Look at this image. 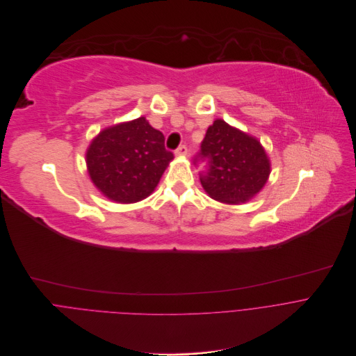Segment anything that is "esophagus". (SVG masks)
<instances>
[{
	"instance_id": "esophagus-1",
	"label": "esophagus",
	"mask_w": 356,
	"mask_h": 356,
	"mask_svg": "<svg viewBox=\"0 0 356 356\" xmlns=\"http://www.w3.org/2000/svg\"><path fill=\"white\" fill-rule=\"evenodd\" d=\"M186 154H188V147H186L185 145L179 146V147L175 150V156H178V157H185Z\"/></svg>"
}]
</instances>
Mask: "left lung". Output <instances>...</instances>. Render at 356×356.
<instances>
[{
	"instance_id": "obj_1",
	"label": "left lung",
	"mask_w": 356,
	"mask_h": 356,
	"mask_svg": "<svg viewBox=\"0 0 356 356\" xmlns=\"http://www.w3.org/2000/svg\"><path fill=\"white\" fill-rule=\"evenodd\" d=\"M193 161L206 163L200 184L209 196L230 204L254 197L270 174L269 159L259 141L223 119L209 126Z\"/></svg>"
}]
</instances>
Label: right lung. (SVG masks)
<instances>
[{
	"instance_id": "obj_1",
	"label": "right lung",
	"mask_w": 356,
	"mask_h": 356,
	"mask_svg": "<svg viewBox=\"0 0 356 356\" xmlns=\"http://www.w3.org/2000/svg\"><path fill=\"white\" fill-rule=\"evenodd\" d=\"M164 141V134L152 127L146 118L102 130L87 150V167L94 185L119 203L147 197L174 159Z\"/></svg>"
}]
</instances>
